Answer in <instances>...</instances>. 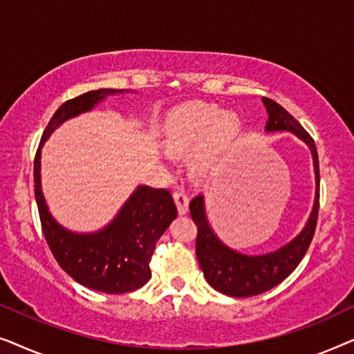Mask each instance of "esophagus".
Segmentation results:
<instances>
[{
  "label": "esophagus",
  "mask_w": 354,
  "mask_h": 354,
  "mask_svg": "<svg viewBox=\"0 0 354 354\" xmlns=\"http://www.w3.org/2000/svg\"><path fill=\"white\" fill-rule=\"evenodd\" d=\"M174 200H176L178 214H182V216L187 214V212H188V203H190V200H188L185 192L177 190L176 193H174Z\"/></svg>",
  "instance_id": "esophagus-1"
}]
</instances>
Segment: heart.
<instances>
[{"label":"heart","instance_id":"heart-1","mask_svg":"<svg viewBox=\"0 0 354 354\" xmlns=\"http://www.w3.org/2000/svg\"><path fill=\"white\" fill-rule=\"evenodd\" d=\"M243 122L234 111L212 103L178 106L164 118L161 140L169 154L190 153L187 166L195 178L216 176L241 137Z\"/></svg>","mask_w":354,"mask_h":354}]
</instances>
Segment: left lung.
I'll list each match as a JSON object with an SVG mask.
<instances>
[{"label":"left lung","instance_id":"obj_1","mask_svg":"<svg viewBox=\"0 0 354 354\" xmlns=\"http://www.w3.org/2000/svg\"><path fill=\"white\" fill-rule=\"evenodd\" d=\"M263 104L268 111L266 133L290 132L306 145L311 151L314 166V203L309 212L306 224L298 235L280 246V248L263 254L240 253L222 241L211 222L207 219L206 198L203 193L195 196L190 203L192 219L196 222V258L205 274L206 282L217 292L234 298H248L264 293L274 288L293 272L303 259L304 253L311 243L314 229H316L319 211V159L314 140L301 127V124L288 111L269 98H263Z\"/></svg>","mask_w":354,"mask_h":354}]
</instances>
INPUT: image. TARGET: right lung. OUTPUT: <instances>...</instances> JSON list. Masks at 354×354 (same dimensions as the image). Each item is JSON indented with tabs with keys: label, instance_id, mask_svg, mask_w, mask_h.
Listing matches in <instances>:
<instances>
[{
	"label": "right lung",
	"instance_id": "right-lung-1",
	"mask_svg": "<svg viewBox=\"0 0 354 354\" xmlns=\"http://www.w3.org/2000/svg\"><path fill=\"white\" fill-rule=\"evenodd\" d=\"M129 93L137 91L100 88L61 104L41 135L33 166L37 206L51 253L75 282L109 295L133 292L151 279L149 261L158 240L177 217L176 203L169 190L138 185L104 227L95 232L67 229L55 219L43 195L41 148L67 120L90 113L109 96Z\"/></svg>",
	"mask_w": 354,
	"mask_h": 354
}]
</instances>
